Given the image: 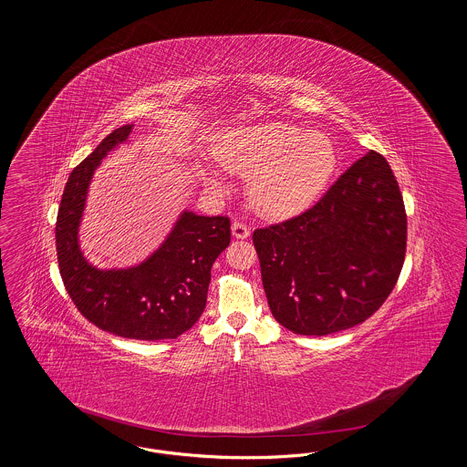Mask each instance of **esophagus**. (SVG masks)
<instances>
[{"instance_id":"esophagus-1","label":"esophagus","mask_w":467,"mask_h":467,"mask_svg":"<svg viewBox=\"0 0 467 467\" xmlns=\"http://www.w3.org/2000/svg\"><path fill=\"white\" fill-rule=\"evenodd\" d=\"M231 231H233V236H234V238H242V240H244V238L250 236V227H248L244 221H234Z\"/></svg>"}]
</instances>
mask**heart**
Listing matches in <instances>:
<instances>
[{"mask_svg":"<svg viewBox=\"0 0 467 467\" xmlns=\"http://www.w3.org/2000/svg\"><path fill=\"white\" fill-rule=\"evenodd\" d=\"M225 171L250 178L248 194L266 215H289L318 196L333 175L336 154L324 133L267 122L227 134L217 149ZM215 183L213 178H208Z\"/></svg>","mask_w":467,"mask_h":467,"instance_id":"b5f03b06","label":"heart"}]
</instances>
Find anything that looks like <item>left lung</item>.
Segmentation results:
<instances>
[{"mask_svg": "<svg viewBox=\"0 0 467 467\" xmlns=\"http://www.w3.org/2000/svg\"><path fill=\"white\" fill-rule=\"evenodd\" d=\"M406 231L400 183L369 150L308 210L254 231L273 317L303 336L362 324L400 280Z\"/></svg>", "mask_w": 467, "mask_h": 467, "instance_id": "left-lung-1", "label": "left lung"}]
</instances>
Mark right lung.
I'll return each instance as SVG.
<instances>
[{
  "label": "right lung",
  "instance_id": "1",
  "mask_svg": "<svg viewBox=\"0 0 467 467\" xmlns=\"http://www.w3.org/2000/svg\"><path fill=\"white\" fill-rule=\"evenodd\" d=\"M131 130L117 128L69 173L56 221L59 273L73 305L96 327L141 341L175 339L206 306L212 266L231 242V221L185 212L147 263L126 271L89 266L77 242L88 185L99 161Z\"/></svg>",
  "mask_w": 467,
  "mask_h": 467
}]
</instances>
